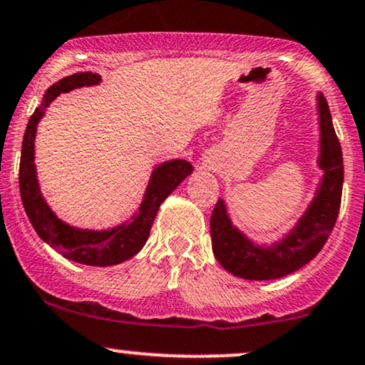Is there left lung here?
Listing matches in <instances>:
<instances>
[{
  "mask_svg": "<svg viewBox=\"0 0 365 365\" xmlns=\"http://www.w3.org/2000/svg\"><path fill=\"white\" fill-rule=\"evenodd\" d=\"M319 158L322 183L314 199L296 226L270 247L255 245L232 226L225 200L219 199L210 216V238L217 262L232 275L247 280H272L299 270L322 252L335 226L344 187V158L335 134L331 113L323 95H318Z\"/></svg>",
  "mask_w": 365,
  "mask_h": 365,
  "instance_id": "1",
  "label": "left lung"
}]
</instances>
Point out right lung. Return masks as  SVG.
<instances>
[{
  "label": "right lung",
  "instance_id": "add662e5",
  "mask_svg": "<svg viewBox=\"0 0 365 365\" xmlns=\"http://www.w3.org/2000/svg\"><path fill=\"white\" fill-rule=\"evenodd\" d=\"M100 81L102 78L96 73H76L47 88L42 103L35 108L27 124L20 158V195L34 230L47 245H51L68 260L91 267L117 265L138 255L149 238V231L160 205L194 171L192 165L185 160H170L158 165L153 170L138 212L130 217V221L112 230H80L61 221L43 200L37 182L34 163L37 125L46 113V108L61 93H68L74 88L98 85Z\"/></svg>",
  "mask_w": 365,
  "mask_h": 365
}]
</instances>
